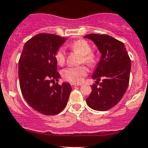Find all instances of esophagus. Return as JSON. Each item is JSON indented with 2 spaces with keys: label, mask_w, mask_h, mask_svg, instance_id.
I'll return each instance as SVG.
<instances>
[{
  "label": "esophagus",
  "mask_w": 148,
  "mask_h": 148,
  "mask_svg": "<svg viewBox=\"0 0 148 148\" xmlns=\"http://www.w3.org/2000/svg\"><path fill=\"white\" fill-rule=\"evenodd\" d=\"M71 87H72V88H75V87H77V86H78V85L76 84H71Z\"/></svg>",
  "instance_id": "obj_1"
}]
</instances>
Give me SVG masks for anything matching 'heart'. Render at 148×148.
I'll use <instances>...</instances> for the list:
<instances>
[{
	"mask_svg": "<svg viewBox=\"0 0 148 148\" xmlns=\"http://www.w3.org/2000/svg\"><path fill=\"white\" fill-rule=\"evenodd\" d=\"M69 48L74 51L82 55L81 62L89 66H92L96 62V56L92 53V48L85 40L79 39L69 44ZM55 59L59 65L64 64L66 60L65 51L63 48H60L55 53ZM87 74V70L83 66L77 67H69L62 71V75L66 80L74 83H80L83 80L84 77Z\"/></svg>",
	"mask_w": 148,
	"mask_h": 148,
	"instance_id": "obj_1",
	"label": "heart"
}]
</instances>
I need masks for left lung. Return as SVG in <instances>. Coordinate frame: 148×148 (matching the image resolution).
<instances>
[{
  "mask_svg": "<svg viewBox=\"0 0 148 148\" xmlns=\"http://www.w3.org/2000/svg\"><path fill=\"white\" fill-rule=\"evenodd\" d=\"M85 38L92 40L101 53L100 60L92 75L96 84L86 99L90 108L107 111L116 105L125 95L130 81L131 61L122 42L108 35L91 34Z\"/></svg>",
  "mask_w": 148,
  "mask_h": 148,
  "instance_id": "left-lung-1",
  "label": "left lung"
}]
</instances>
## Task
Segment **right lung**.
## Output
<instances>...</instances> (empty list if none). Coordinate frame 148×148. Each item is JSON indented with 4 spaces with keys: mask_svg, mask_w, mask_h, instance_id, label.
I'll list each match as a JSON object with an SVG mask.
<instances>
[{
    "mask_svg": "<svg viewBox=\"0 0 148 148\" xmlns=\"http://www.w3.org/2000/svg\"><path fill=\"white\" fill-rule=\"evenodd\" d=\"M66 38L51 34H39L26 41L18 62L21 93L26 102L38 112L55 115L64 109L71 86L59 85L55 53ZM51 82H53L51 86Z\"/></svg>",
    "mask_w": 148,
    "mask_h": 148,
    "instance_id": "obj_1",
    "label": "right lung"
}]
</instances>
